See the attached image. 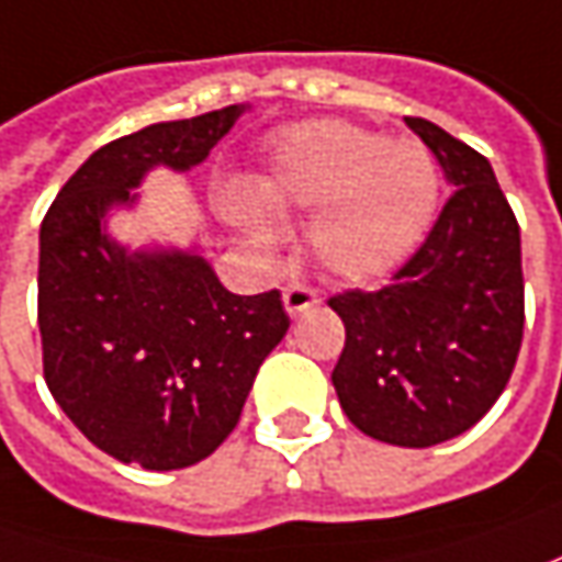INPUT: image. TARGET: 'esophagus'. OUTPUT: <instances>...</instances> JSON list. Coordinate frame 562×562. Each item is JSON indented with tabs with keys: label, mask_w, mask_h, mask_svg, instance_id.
Masks as SVG:
<instances>
[{
	"label": "esophagus",
	"mask_w": 562,
	"mask_h": 562,
	"mask_svg": "<svg viewBox=\"0 0 562 562\" xmlns=\"http://www.w3.org/2000/svg\"><path fill=\"white\" fill-rule=\"evenodd\" d=\"M282 304H285L289 317H299L307 307L317 304V292H314L311 285H304V282H289V285L282 289Z\"/></svg>",
	"instance_id": "1"
}]
</instances>
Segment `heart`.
Instances as JSON below:
<instances>
[{
    "label": "heart",
    "mask_w": 562,
    "mask_h": 562,
    "mask_svg": "<svg viewBox=\"0 0 562 562\" xmlns=\"http://www.w3.org/2000/svg\"><path fill=\"white\" fill-rule=\"evenodd\" d=\"M438 170L426 148L339 121L282 130L258 189H229L223 211L261 248H277V211H323L317 258L348 282L389 277L429 233Z\"/></svg>",
    "instance_id": "heart-1"
}]
</instances>
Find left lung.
<instances>
[{
    "label": "left lung",
    "mask_w": 562,
    "mask_h": 562,
    "mask_svg": "<svg viewBox=\"0 0 562 562\" xmlns=\"http://www.w3.org/2000/svg\"><path fill=\"white\" fill-rule=\"evenodd\" d=\"M404 121L454 195L389 285L329 299L345 323L333 385L363 436L432 448L475 426L510 382L526 323L522 251L488 158L432 121Z\"/></svg>",
    "instance_id": "left-lung-1"
}]
</instances>
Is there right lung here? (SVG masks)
I'll list each match as a JSON object with an SVG mask.
<instances>
[{"label":"right lung","instance_id":"add662e5","mask_svg":"<svg viewBox=\"0 0 562 562\" xmlns=\"http://www.w3.org/2000/svg\"><path fill=\"white\" fill-rule=\"evenodd\" d=\"M248 105L143 126L92 151L40 226V336L52 397L121 463L183 470L239 423L289 329L277 289L233 295L195 248L130 251L108 233L148 170H192Z\"/></svg>","mask_w":562,"mask_h":562}]
</instances>
